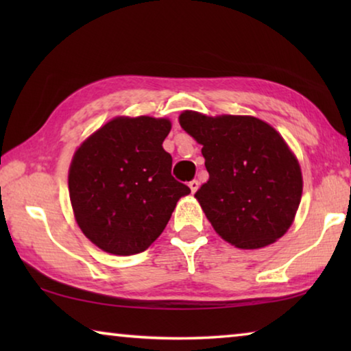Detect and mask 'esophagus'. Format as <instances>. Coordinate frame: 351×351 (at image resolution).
I'll return each instance as SVG.
<instances>
[{
	"label": "esophagus",
	"instance_id": "esophagus-1",
	"mask_svg": "<svg viewBox=\"0 0 351 351\" xmlns=\"http://www.w3.org/2000/svg\"><path fill=\"white\" fill-rule=\"evenodd\" d=\"M189 187H190V190H192V193H195L198 190V187H199V182L197 181V180H193V181H190L189 182Z\"/></svg>",
	"mask_w": 351,
	"mask_h": 351
}]
</instances>
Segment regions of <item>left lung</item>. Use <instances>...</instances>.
<instances>
[{
    "mask_svg": "<svg viewBox=\"0 0 351 351\" xmlns=\"http://www.w3.org/2000/svg\"><path fill=\"white\" fill-rule=\"evenodd\" d=\"M180 123L203 145L209 180L195 197L217 234L241 249L280 239L302 197L299 162L282 136L251 116L184 111Z\"/></svg>",
    "mask_w": 351,
    "mask_h": 351,
    "instance_id": "1",
    "label": "left lung"
}]
</instances>
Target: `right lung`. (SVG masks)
<instances>
[{
    "mask_svg": "<svg viewBox=\"0 0 351 351\" xmlns=\"http://www.w3.org/2000/svg\"><path fill=\"white\" fill-rule=\"evenodd\" d=\"M170 121L116 117L75 152L69 198L82 232L114 255L144 252L162 234L190 189L171 176L162 148Z\"/></svg>",
    "mask_w": 351,
    "mask_h": 351,
    "instance_id": "obj_1",
    "label": "right lung"
}]
</instances>
